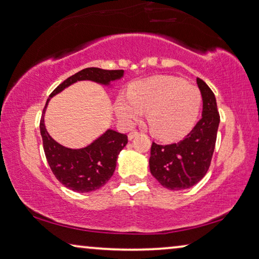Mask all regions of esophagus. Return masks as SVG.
<instances>
[{"label":"esophagus","instance_id":"esophagus-1","mask_svg":"<svg viewBox=\"0 0 259 259\" xmlns=\"http://www.w3.org/2000/svg\"><path fill=\"white\" fill-rule=\"evenodd\" d=\"M136 136H139V133H137V132H132V133L129 134V135H127V139L132 141V140L135 139Z\"/></svg>","mask_w":259,"mask_h":259}]
</instances>
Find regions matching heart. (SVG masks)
Instances as JSON below:
<instances>
[{
    "mask_svg": "<svg viewBox=\"0 0 259 259\" xmlns=\"http://www.w3.org/2000/svg\"><path fill=\"white\" fill-rule=\"evenodd\" d=\"M201 96L195 86L169 75L154 77L136 82L129 97H119L116 112L127 126L135 125L147 112L151 134L163 141L186 135L198 118Z\"/></svg>",
    "mask_w": 259,
    "mask_h": 259,
    "instance_id": "obj_1",
    "label": "heart"
}]
</instances>
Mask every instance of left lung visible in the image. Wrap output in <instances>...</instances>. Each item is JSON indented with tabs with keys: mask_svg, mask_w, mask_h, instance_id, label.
I'll use <instances>...</instances> for the list:
<instances>
[{
	"mask_svg": "<svg viewBox=\"0 0 259 259\" xmlns=\"http://www.w3.org/2000/svg\"><path fill=\"white\" fill-rule=\"evenodd\" d=\"M202 97V116L192 132L178 143L151 144L149 168L153 177L171 191L191 188L207 173L214 151L220 116L215 96L196 78Z\"/></svg>",
	"mask_w": 259,
	"mask_h": 259,
	"instance_id": "obj_1",
	"label": "left lung"
}]
</instances>
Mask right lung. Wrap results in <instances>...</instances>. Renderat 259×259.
<instances>
[{
  "label": "right lung",
  "instance_id": "obj_1",
  "mask_svg": "<svg viewBox=\"0 0 259 259\" xmlns=\"http://www.w3.org/2000/svg\"><path fill=\"white\" fill-rule=\"evenodd\" d=\"M123 70H102L89 67L67 78L52 92L45 105L40 120V133L47 162L55 178L66 188L78 193H89L103 187L116 169L117 157L127 143V136L108 129L89 146L72 149L61 146L48 134L45 126V112L51 98L60 94L72 84L81 80H91L111 88V82L122 79Z\"/></svg>",
  "mask_w": 259,
  "mask_h": 259
}]
</instances>
